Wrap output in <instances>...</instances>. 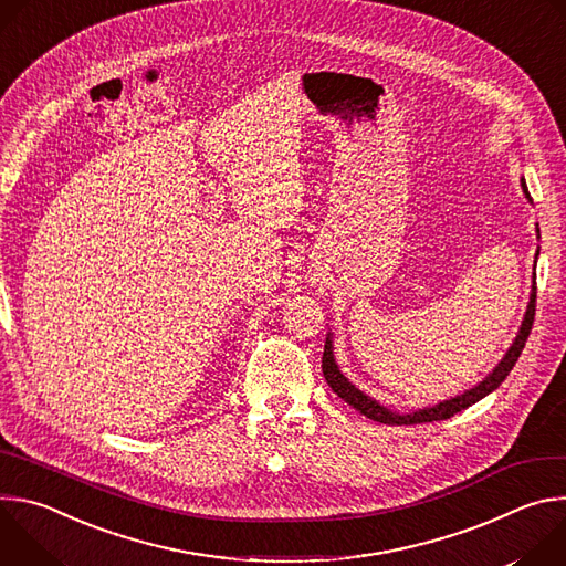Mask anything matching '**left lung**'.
<instances>
[{
	"label": "left lung",
	"instance_id": "8db88e82",
	"mask_svg": "<svg viewBox=\"0 0 566 566\" xmlns=\"http://www.w3.org/2000/svg\"><path fill=\"white\" fill-rule=\"evenodd\" d=\"M522 190L526 195V199L531 201V195H528V188H526V181L522 179ZM533 280H535V271H533ZM535 293H537V286L533 282V291H531V302L526 306V315L522 319V327H520V334L517 338L513 340V345L509 347L506 356L497 363V367L483 378L479 385H474L472 389H465L463 394L454 396V398H448L443 402H437V406L432 408H423V410H417V412H410V415H398V412H391L387 410L385 406H380L378 400L369 398L365 391H360L356 385L349 382V378H345V374L338 369L336 365V358H334V340H332V334H327V343H325V354H322V374H325V380L329 382V387L345 400L349 402V406L354 410H358L360 415H365L367 419L371 421H378V423H385V426H417V423H432V421H443V419H450L454 417L457 412L474 406L476 400H481L483 396H489L493 389H497L504 378L511 374V369L515 367L526 340H528V334L533 329V317H535Z\"/></svg>",
	"mask_w": 566,
	"mask_h": 566
}]
</instances>
